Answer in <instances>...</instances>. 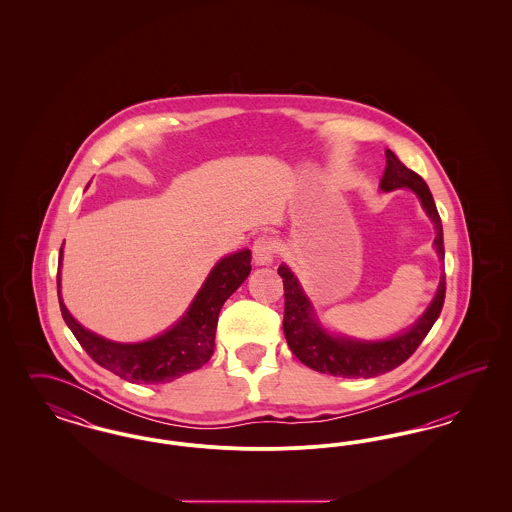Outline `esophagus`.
Masks as SVG:
<instances>
[{
  "label": "esophagus",
  "instance_id": "obj_1",
  "mask_svg": "<svg viewBox=\"0 0 512 512\" xmlns=\"http://www.w3.org/2000/svg\"><path fill=\"white\" fill-rule=\"evenodd\" d=\"M274 257H276V240L270 238L267 234L259 236L253 244V261L257 265L265 267V265H270L274 261Z\"/></svg>",
  "mask_w": 512,
  "mask_h": 512
}]
</instances>
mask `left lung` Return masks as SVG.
I'll use <instances>...</instances> for the list:
<instances>
[{"label": "left lung", "mask_w": 512, "mask_h": 512, "mask_svg": "<svg viewBox=\"0 0 512 512\" xmlns=\"http://www.w3.org/2000/svg\"><path fill=\"white\" fill-rule=\"evenodd\" d=\"M397 188H407L420 199L422 209L426 211V215L430 217L436 228L434 249L438 253L439 261H443L445 257L443 226H441L434 197L430 194V188L416 172L407 169L395 157L393 151L386 149V171L380 182V190L391 192ZM278 274L282 276V282H284V299H286L282 326L293 355L303 365L317 372L341 376V378H372L403 365L426 338L434 322L438 320L443 301H445V274H441L438 292L434 295L432 303L428 305V309L414 322L413 326L386 340H357L341 334H332L322 326L311 299L307 297V293L303 292L292 268L288 265H280Z\"/></svg>", "instance_id": "8db88e82"}]
</instances>
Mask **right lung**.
<instances>
[{
    "mask_svg": "<svg viewBox=\"0 0 512 512\" xmlns=\"http://www.w3.org/2000/svg\"><path fill=\"white\" fill-rule=\"evenodd\" d=\"M88 188V186H86ZM63 245L59 251L57 295L61 315L82 349L98 363L132 384H165L205 365L215 351V332L224 301L251 272V251L242 249L222 257L211 268L188 311L163 334L138 343L111 341L84 328L69 313L61 297Z\"/></svg>",
    "mask_w": 512,
    "mask_h": 512,
    "instance_id": "1",
    "label": "right lung"
}]
</instances>
